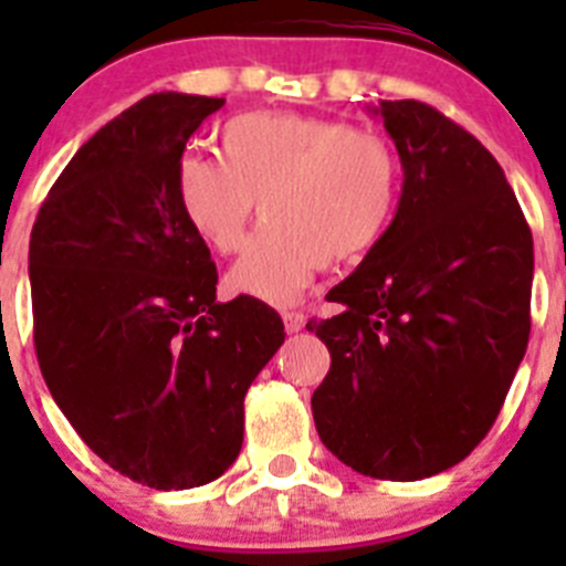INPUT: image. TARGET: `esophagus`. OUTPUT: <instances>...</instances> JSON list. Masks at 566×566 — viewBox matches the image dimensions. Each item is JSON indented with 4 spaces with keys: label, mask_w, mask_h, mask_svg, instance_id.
<instances>
[{
    "label": "esophagus",
    "mask_w": 566,
    "mask_h": 566,
    "mask_svg": "<svg viewBox=\"0 0 566 566\" xmlns=\"http://www.w3.org/2000/svg\"><path fill=\"white\" fill-rule=\"evenodd\" d=\"M283 326H286L289 334H297L300 328L306 326V317L300 312H283Z\"/></svg>",
    "instance_id": "esophagus-1"
}]
</instances>
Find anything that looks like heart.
<instances>
[{
	"mask_svg": "<svg viewBox=\"0 0 566 566\" xmlns=\"http://www.w3.org/2000/svg\"><path fill=\"white\" fill-rule=\"evenodd\" d=\"M221 153L187 149L172 192L184 223L218 254L243 243L260 201L266 223L229 272L232 292L286 306L323 263L357 260L391 227L399 161L379 135L317 115L243 113L221 127Z\"/></svg>",
	"mask_w": 566,
	"mask_h": 566,
	"instance_id": "heart-1",
	"label": "heart"
}]
</instances>
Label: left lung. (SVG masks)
<instances>
[{
    "label": "left lung",
    "instance_id": "1",
    "mask_svg": "<svg viewBox=\"0 0 566 566\" xmlns=\"http://www.w3.org/2000/svg\"><path fill=\"white\" fill-rule=\"evenodd\" d=\"M402 161L388 232L308 319L332 368L312 397L328 451L363 476L417 482L496 422L527 352L533 234L502 167L431 104L379 102Z\"/></svg>",
    "mask_w": 566,
    "mask_h": 566
}]
</instances>
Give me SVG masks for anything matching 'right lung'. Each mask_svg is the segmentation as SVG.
I'll return each mask as SVG.
<instances>
[{"label": "right lung", "mask_w": 566, "mask_h": 566, "mask_svg": "<svg viewBox=\"0 0 566 566\" xmlns=\"http://www.w3.org/2000/svg\"><path fill=\"white\" fill-rule=\"evenodd\" d=\"M223 98L153 93L82 144L30 232L42 377L87 448L155 490L212 482L243 444V397L286 332L260 300H214L175 161Z\"/></svg>", "instance_id": "obj_1"}]
</instances>
